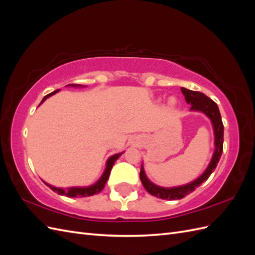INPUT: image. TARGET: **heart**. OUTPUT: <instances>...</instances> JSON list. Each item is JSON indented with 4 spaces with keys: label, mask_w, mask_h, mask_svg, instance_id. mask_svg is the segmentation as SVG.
Here are the masks:
<instances>
[{
    "label": "heart",
    "mask_w": 255,
    "mask_h": 255,
    "mask_svg": "<svg viewBox=\"0 0 255 255\" xmlns=\"http://www.w3.org/2000/svg\"><path fill=\"white\" fill-rule=\"evenodd\" d=\"M169 103H170V105H173L175 103V100L174 99H170V100H169Z\"/></svg>",
    "instance_id": "obj_1"
}]
</instances>
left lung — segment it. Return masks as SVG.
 Masks as SVG:
<instances>
[{"mask_svg": "<svg viewBox=\"0 0 255 255\" xmlns=\"http://www.w3.org/2000/svg\"><path fill=\"white\" fill-rule=\"evenodd\" d=\"M181 90L185 97V100H186V102L191 105L190 111L203 113L206 117L211 120L215 135V151L210 164H208L207 168L205 169V171L200 175L198 179L188 184L176 187H161L156 184L152 183L148 179V176L145 175L143 165L141 164L140 180L143 187L152 196L160 198L163 200L182 199L185 196L189 195L190 192L194 191L198 186H200V184H202L204 181H206L212 174V172L215 170L216 166L219 163L223 149V123L221 120V115L217 104L200 91H192L184 87H181Z\"/></svg>", "mask_w": 255, "mask_h": 255, "instance_id": "left-lung-1", "label": "left lung"}]
</instances>
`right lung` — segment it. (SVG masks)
Returning <instances> with one entry per match:
<instances>
[{
	"mask_svg": "<svg viewBox=\"0 0 255 255\" xmlns=\"http://www.w3.org/2000/svg\"><path fill=\"white\" fill-rule=\"evenodd\" d=\"M67 86H69V87H84V86H82V85H78V84H69V85H67ZM58 91H59V89H57V90H55V91H53V92H51V94L45 96V97L42 99V101L40 102L39 105H41L48 98L52 97L53 95L57 94ZM122 154H123V152L117 153V154H114V155H112L109 159H107V161H106V167H105V170H104L103 174L101 175V177H100V179H99L95 184L90 185V186H86V187L60 188V187L53 186V185H50L49 183L44 182V181H43V183H44L45 185H47L48 187H50L54 192H57L58 195L67 196V197H69V198H70V197H71V198H78V197L81 198V197L94 196V195H96V194H99V192L104 188L105 184H106L107 180H109V177H110L111 170H112V168H113V166H114V164H115V161L117 160V159L119 158V156L122 155Z\"/></svg>",
	"mask_w": 255,
	"mask_h": 255,
	"instance_id": "right-lung-1",
	"label": "right lung"
}]
</instances>
